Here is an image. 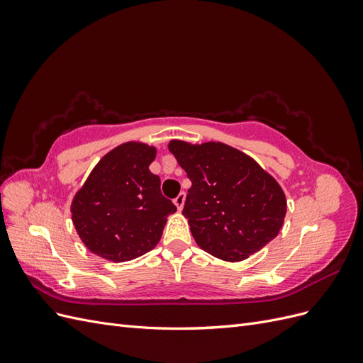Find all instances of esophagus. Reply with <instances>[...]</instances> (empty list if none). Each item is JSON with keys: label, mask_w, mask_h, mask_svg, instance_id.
I'll list each match as a JSON object with an SVG mask.
<instances>
[{"label": "esophagus", "mask_w": 363, "mask_h": 363, "mask_svg": "<svg viewBox=\"0 0 363 363\" xmlns=\"http://www.w3.org/2000/svg\"><path fill=\"white\" fill-rule=\"evenodd\" d=\"M184 201H186V195H184V192H182V194H179V196H177V199H175V200H174V204H175V206H177V208H179V211H182V208H183V206H184Z\"/></svg>", "instance_id": "obj_1"}]
</instances>
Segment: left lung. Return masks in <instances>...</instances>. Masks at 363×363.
<instances>
[{"label":"left lung","instance_id":"left-lung-1","mask_svg":"<svg viewBox=\"0 0 363 363\" xmlns=\"http://www.w3.org/2000/svg\"><path fill=\"white\" fill-rule=\"evenodd\" d=\"M168 148L192 182L183 215L201 250L225 262H240L279 235L286 195L255 159L213 140L172 139Z\"/></svg>","mask_w":363,"mask_h":363}]
</instances>
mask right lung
<instances>
[{
	"label": "right lung",
	"mask_w": 363,
	"mask_h": 363,
	"mask_svg": "<svg viewBox=\"0 0 363 363\" xmlns=\"http://www.w3.org/2000/svg\"><path fill=\"white\" fill-rule=\"evenodd\" d=\"M156 147L124 142L104 155L71 203L82 242L108 262H128L155 248L175 207L150 171Z\"/></svg>",
	"instance_id": "1"
}]
</instances>
